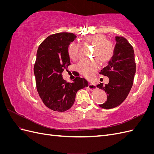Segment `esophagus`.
I'll return each mask as SVG.
<instances>
[{"instance_id": "1", "label": "esophagus", "mask_w": 154, "mask_h": 154, "mask_svg": "<svg viewBox=\"0 0 154 154\" xmlns=\"http://www.w3.org/2000/svg\"><path fill=\"white\" fill-rule=\"evenodd\" d=\"M96 88H97L96 86L94 84H92V83H89V84H88V88H89V89L91 90V91L96 89Z\"/></svg>"}]
</instances>
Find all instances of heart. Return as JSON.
Instances as JSON below:
<instances>
[{
    "mask_svg": "<svg viewBox=\"0 0 154 154\" xmlns=\"http://www.w3.org/2000/svg\"><path fill=\"white\" fill-rule=\"evenodd\" d=\"M86 44L94 45L92 57L98 60L101 64L108 63L113 57L115 52L114 44L110 40L106 39L103 34L88 35L84 38ZM80 45L72 42L68 47L67 52L69 58L76 60L79 57ZM99 68V62L96 60L83 61L78 65V70L81 74L88 80H92Z\"/></svg>",
    "mask_w": 154,
    "mask_h": 154,
    "instance_id": "obj_1",
    "label": "heart"
}]
</instances>
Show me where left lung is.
<instances>
[{
	"label": "left lung",
	"instance_id": "left-lung-1",
	"mask_svg": "<svg viewBox=\"0 0 154 154\" xmlns=\"http://www.w3.org/2000/svg\"><path fill=\"white\" fill-rule=\"evenodd\" d=\"M116 44L113 57L109 65L101 70L100 74L109 77V83L97 87L105 91L106 101L99 105L101 108L110 109L122 104L127 98L133 85L136 70L133 47L123 36H116Z\"/></svg>",
	"mask_w": 154,
	"mask_h": 154
}]
</instances>
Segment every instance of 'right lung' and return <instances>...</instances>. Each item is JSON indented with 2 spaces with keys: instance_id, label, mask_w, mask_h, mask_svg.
Masks as SVG:
<instances>
[{
  "instance_id": "obj_1",
  "label": "right lung",
  "mask_w": 154,
  "mask_h": 154,
  "mask_svg": "<svg viewBox=\"0 0 154 154\" xmlns=\"http://www.w3.org/2000/svg\"><path fill=\"white\" fill-rule=\"evenodd\" d=\"M76 38L71 32L51 35L37 50L34 65L36 89L44 105L54 111L69 109L74 104L77 91L88 85L85 79L79 76L71 83L62 78V72L71 65L68 47Z\"/></svg>"
}]
</instances>
